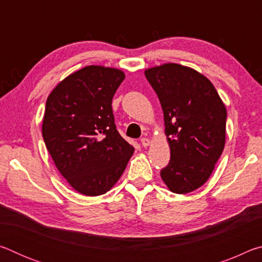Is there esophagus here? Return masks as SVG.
Masks as SVG:
<instances>
[{
	"instance_id": "1",
	"label": "esophagus",
	"mask_w": 262,
	"mask_h": 262,
	"mask_svg": "<svg viewBox=\"0 0 262 262\" xmlns=\"http://www.w3.org/2000/svg\"><path fill=\"white\" fill-rule=\"evenodd\" d=\"M141 144L143 145V147H148V145L150 144V140L148 139V137H143V139H141Z\"/></svg>"
}]
</instances>
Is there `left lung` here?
Masks as SVG:
<instances>
[{"label": "left lung", "instance_id": "obj_1", "mask_svg": "<svg viewBox=\"0 0 262 262\" xmlns=\"http://www.w3.org/2000/svg\"><path fill=\"white\" fill-rule=\"evenodd\" d=\"M158 96L171 158L161 171L167 188L187 194L206 183L223 152L227 108L205 75L164 63L144 72Z\"/></svg>", "mask_w": 262, "mask_h": 262}]
</instances>
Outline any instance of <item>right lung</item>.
I'll return each instance as SVG.
<instances>
[{"mask_svg":"<svg viewBox=\"0 0 262 262\" xmlns=\"http://www.w3.org/2000/svg\"><path fill=\"white\" fill-rule=\"evenodd\" d=\"M123 79L122 70L88 66L62 79L46 101V148L61 176L88 196L112 188L134 152L117 130L112 111Z\"/></svg>","mask_w":262,"mask_h":262,"instance_id":"right-lung-1","label":"right lung"}]
</instances>
